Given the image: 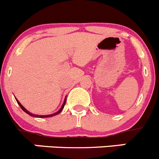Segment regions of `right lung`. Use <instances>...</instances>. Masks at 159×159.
<instances>
[{
  "mask_svg": "<svg viewBox=\"0 0 159 159\" xmlns=\"http://www.w3.org/2000/svg\"><path fill=\"white\" fill-rule=\"evenodd\" d=\"M15 99H16V101H17V102H18V104L19 105V106L21 108V109H22L23 111H24V112H25L27 114H29V115H30V116H35V117H39V118H47V117H50V116H55V115H57L58 113H60V112H61V111H62V109H64V105H65V102H66V98H65V100H64V103H63V105H62V106H61V109H59V110L57 111V112H55V113H53V114H50V115H35V114H32V113H31V112H29V111L27 110V109H25V108L24 107V106H22V105L21 104V103L19 102H18V100L16 98H15Z\"/></svg>",
  "mask_w": 159,
  "mask_h": 159,
  "instance_id": "right-lung-1",
  "label": "right lung"
}]
</instances>
